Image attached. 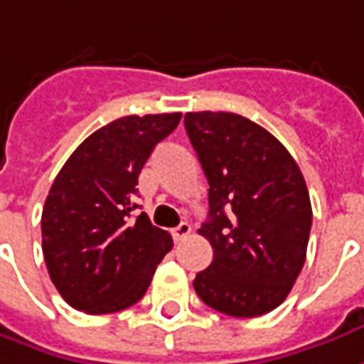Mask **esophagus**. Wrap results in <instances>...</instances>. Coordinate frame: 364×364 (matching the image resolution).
<instances>
[{
    "mask_svg": "<svg viewBox=\"0 0 364 364\" xmlns=\"http://www.w3.org/2000/svg\"><path fill=\"white\" fill-rule=\"evenodd\" d=\"M189 233H191V225H189V223L177 225V227H175V229L171 231L173 239H175L177 243H179V241H183V239H185V237H187Z\"/></svg>",
    "mask_w": 364,
    "mask_h": 364,
    "instance_id": "obj_1",
    "label": "esophagus"
}]
</instances>
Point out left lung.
<instances>
[{"mask_svg":"<svg viewBox=\"0 0 364 364\" xmlns=\"http://www.w3.org/2000/svg\"><path fill=\"white\" fill-rule=\"evenodd\" d=\"M185 129L209 181L199 235L213 247L195 293L229 317H261L285 301L305 265V177L281 141L237 113H185Z\"/></svg>","mask_w":364,"mask_h":364,"instance_id":"8db88e82","label":"left lung"}]
</instances>
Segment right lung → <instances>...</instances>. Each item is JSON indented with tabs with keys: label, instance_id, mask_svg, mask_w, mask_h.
<instances>
[{
	"label": "right lung",
	"instance_id": "obj_1",
	"mask_svg": "<svg viewBox=\"0 0 364 364\" xmlns=\"http://www.w3.org/2000/svg\"><path fill=\"white\" fill-rule=\"evenodd\" d=\"M181 121V113L127 115L107 123L71 153L49 189L41 213L47 271L69 305L107 315L145 295L161 259L167 231L153 227L135 201L151 151Z\"/></svg>",
	"mask_w": 364,
	"mask_h": 364
}]
</instances>
